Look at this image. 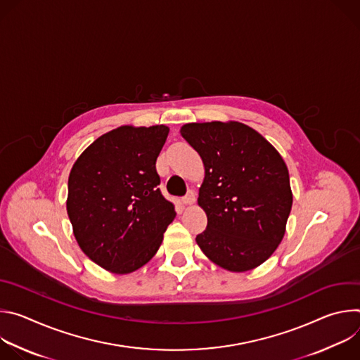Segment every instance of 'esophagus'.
Returning <instances> with one entry per match:
<instances>
[{
    "label": "esophagus",
    "instance_id": "esophagus-1",
    "mask_svg": "<svg viewBox=\"0 0 360 360\" xmlns=\"http://www.w3.org/2000/svg\"><path fill=\"white\" fill-rule=\"evenodd\" d=\"M195 199H196V193H195V191L189 189V191H188V193L182 198V203H184V205H192V203L195 202Z\"/></svg>",
    "mask_w": 360,
    "mask_h": 360
}]
</instances>
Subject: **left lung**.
Listing matches in <instances>:
<instances>
[{
    "label": "left lung",
    "mask_w": 360,
    "mask_h": 360,
    "mask_svg": "<svg viewBox=\"0 0 360 360\" xmlns=\"http://www.w3.org/2000/svg\"><path fill=\"white\" fill-rule=\"evenodd\" d=\"M181 135L205 165L198 203L208 225L196 243L231 272L259 266L281 243L292 208L285 161L259 132L240 122L186 124Z\"/></svg>",
    "instance_id": "left-lung-1"
}]
</instances>
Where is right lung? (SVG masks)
<instances>
[{
    "label": "right lung",
    "instance_id": "1",
    "mask_svg": "<svg viewBox=\"0 0 360 360\" xmlns=\"http://www.w3.org/2000/svg\"><path fill=\"white\" fill-rule=\"evenodd\" d=\"M168 132L165 125L120 127L94 141L71 169L67 212L75 239L110 272L143 266L175 218L155 167Z\"/></svg>",
    "mask_w": 360,
    "mask_h": 360
}]
</instances>
